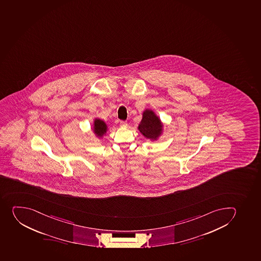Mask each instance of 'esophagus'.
<instances>
[{
  "label": "esophagus",
  "mask_w": 261,
  "mask_h": 261,
  "mask_svg": "<svg viewBox=\"0 0 261 261\" xmlns=\"http://www.w3.org/2000/svg\"><path fill=\"white\" fill-rule=\"evenodd\" d=\"M120 126L122 127H126L127 126V121H120Z\"/></svg>",
  "instance_id": "34e87169"
}]
</instances>
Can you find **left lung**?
Here are the masks:
<instances>
[{
  "instance_id": "left-lung-1",
  "label": "left lung",
  "mask_w": 261,
  "mask_h": 261,
  "mask_svg": "<svg viewBox=\"0 0 261 261\" xmlns=\"http://www.w3.org/2000/svg\"><path fill=\"white\" fill-rule=\"evenodd\" d=\"M139 130L146 138L155 139L161 134L162 124L153 111L146 110L139 124Z\"/></svg>"
}]
</instances>
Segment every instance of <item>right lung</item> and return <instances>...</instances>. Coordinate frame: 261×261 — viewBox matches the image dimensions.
Wrapping results in <instances>:
<instances>
[{"label": "right lung", "instance_id": "obj_1", "mask_svg": "<svg viewBox=\"0 0 261 261\" xmlns=\"http://www.w3.org/2000/svg\"><path fill=\"white\" fill-rule=\"evenodd\" d=\"M94 131L97 136L101 137L107 132V125L105 122L100 119L95 120L94 122Z\"/></svg>", "mask_w": 261, "mask_h": 261}]
</instances>
